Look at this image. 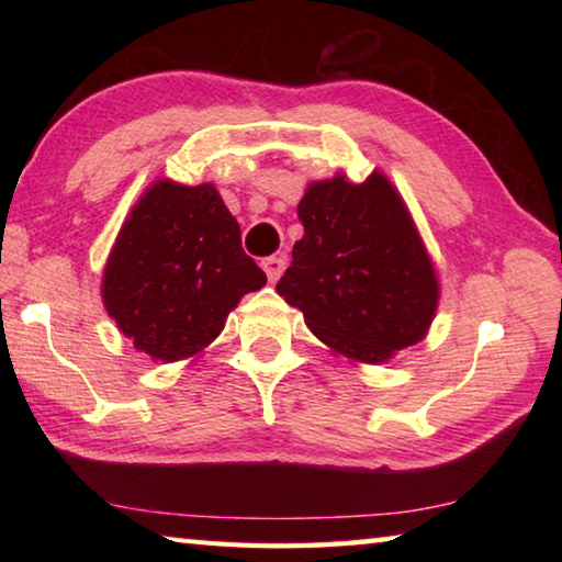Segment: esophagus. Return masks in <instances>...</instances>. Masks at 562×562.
Instances as JSON below:
<instances>
[{
	"label": "esophagus",
	"mask_w": 562,
	"mask_h": 562,
	"mask_svg": "<svg viewBox=\"0 0 562 562\" xmlns=\"http://www.w3.org/2000/svg\"><path fill=\"white\" fill-rule=\"evenodd\" d=\"M288 268V260H284V255H272V258H265L262 260V270L268 272V280L274 282L280 280V274Z\"/></svg>",
	"instance_id": "34e87169"
}]
</instances>
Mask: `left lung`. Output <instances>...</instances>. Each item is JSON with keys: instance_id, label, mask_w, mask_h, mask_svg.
<instances>
[{"instance_id": "obj_1", "label": "left lung", "mask_w": 562, "mask_h": 562, "mask_svg": "<svg viewBox=\"0 0 562 562\" xmlns=\"http://www.w3.org/2000/svg\"><path fill=\"white\" fill-rule=\"evenodd\" d=\"M304 237L278 292L315 335L379 364L426 335L439 282L406 205L382 173L312 183L297 205Z\"/></svg>"}]
</instances>
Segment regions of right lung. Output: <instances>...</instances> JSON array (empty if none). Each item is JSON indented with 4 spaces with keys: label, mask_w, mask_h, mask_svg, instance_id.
I'll use <instances>...</instances> for the list:
<instances>
[{
    "label": "right lung",
    "mask_w": 562,
    "mask_h": 562,
    "mask_svg": "<svg viewBox=\"0 0 562 562\" xmlns=\"http://www.w3.org/2000/svg\"><path fill=\"white\" fill-rule=\"evenodd\" d=\"M265 282L213 186L160 180L121 227L103 302L133 347L176 361L211 345L243 294Z\"/></svg>",
    "instance_id": "add662e5"
}]
</instances>
